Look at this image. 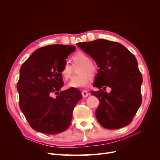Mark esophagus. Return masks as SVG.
<instances>
[{
  "mask_svg": "<svg viewBox=\"0 0 160 160\" xmlns=\"http://www.w3.org/2000/svg\"><path fill=\"white\" fill-rule=\"evenodd\" d=\"M81 93H82V96H83V98H87L88 95H89V93L87 91H83L81 92Z\"/></svg>",
  "mask_w": 160,
  "mask_h": 160,
  "instance_id": "esophagus-1",
  "label": "esophagus"
}]
</instances>
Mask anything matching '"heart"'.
<instances>
[{
	"instance_id": "b5f03b06",
	"label": "heart",
	"mask_w": 160,
	"mask_h": 160,
	"mask_svg": "<svg viewBox=\"0 0 160 160\" xmlns=\"http://www.w3.org/2000/svg\"><path fill=\"white\" fill-rule=\"evenodd\" d=\"M72 66L81 65L78 69V76L72 77L68 84L71 88H83L88 85L89 80L94 78L98 73V67L91 62V57L85 52L79 51L71 57ZM72 68L68 62H65L61 69V75L65 80L69 79L72 74Z\"/></svg>"
}]
</instances>
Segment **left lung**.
Returning <instances> with one entry per match:
<instances>
[{
    "label": "left lung",
    "instance_id": "8db88e82",
    "mask_svg": "<svg viewBox=\"0 0 160 160\" xmlns=\"http://www.w3.org/2000/svg\"><path fill=\"white\" fill-rule=\"evenodd\" d=\"M77 45L98 65V73L91 93L99 100L95 116L101 126L116 129L129 125L142 104V75L135 57L123 45L104 39ZM107 87L112 91L104 92Z\"/></svg>",
    "mask_w": 160,
    "mask_h": 160
}]
</instances>
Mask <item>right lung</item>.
Instances as JSON below:
<instances>
[{
	"instance_id": "1",
	"label": "right lung",
	"mask_w": 160,
	"mask_h": 160,
	"mask_svg": "<svg viewBox=\"0 0 160 160\" xmlns=\"http://www.w3.org/2000/svg\"><path fill=\"white\" fill-rule=\"evenodd\" d=\"M75 49V46L63 45L43 47L34 51L21 67L17 85L19 107L37 132L57 134L70 126L73 109L82 95L75 88L60 91L63 85L60 71ZM54 94H58L55 98Z\"/></svg>"
}]
</instances>
